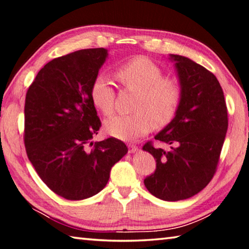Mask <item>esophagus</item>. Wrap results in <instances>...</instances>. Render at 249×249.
Returning <instances> with one entry per match:
<instances>
[{"label":"esophagus","mask_w":249,"mask_h":249,"mask_svg":"<svg viewBox=\"0 0 249 249\" xmlns=\"http://www.w3.org/2000/svg\"><path fill=\"white\" fill-rule=\"evenodd\" d=\"M137 150H138V147L136 146V144H134V143L128 144V152L134 153V152H136Z\"/></svg>","instance_id":"esophagus-1"}]
</instances>
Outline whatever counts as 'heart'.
<instances>
[{
  "label": "heart",
  "mask_w": 249,
  "mask_h": 249,
  "mask_svg": "<svg viewBox=\"0 0 249 249\" xmlns=\"http://www.w3.org/2000/svg\"><path fill=\"white\" fill-rule=\"evenodd\" d=\"M125 88L138 92L130 115H115L105 122L106 132L113 137L129 140L147 135L153 128L163 127L174 119L182 101L183 89L175 77H164L161 67L146 56H136L116 71ZM90 97L105 115L114 111L115 91L105 75L93 79Z\"/></svg>",
  "instance_id": "b5f03b06"
}]
</instances>
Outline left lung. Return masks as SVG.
Masks as SVG:
<instances>
[{"mask_svg":"<svg viewBox=\"0 0 249 249\" xmlns=\"http://www.w3.org/2000/svg\"><path fill=\"white\" fill-rule=\"evenodd\" d=\"M171 58L183 97L174 119L155 137L170 144V150L155 148L152 142L143 144L157 163L143 183L157 198L178 201L196 195L213 178L229 120L223 90L215 76L185 56L171 54Z\"/></svg>","mask_w":249,"mask_h":249,"instance_id":"1","label":"left lung"}]
</instances>
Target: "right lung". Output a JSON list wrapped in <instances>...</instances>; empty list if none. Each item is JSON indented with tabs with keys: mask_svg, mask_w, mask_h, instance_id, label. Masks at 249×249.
I'll return each instance as SVG.
<instances>
[{
	"mask_svg": "<svg viewBox=\"0 0 249 249\" xmlns=\"http://www.w3.org/2000/svg\"><path fill=\"white\" fill-rule=\"evenodd\" d=\"M107 49H85L47 63L25 100L24 142L40 178L56 195L81 200L106 187L112 166L126 153L120 139L92 142L101 121L90 88Z\"/></svg>",
	"mask_w": 249,
	"mask_h": 249,
	"instance_id": "add662e5",
	"label": "right lung"
}]
</instances>
